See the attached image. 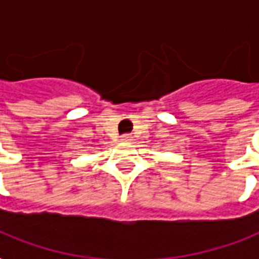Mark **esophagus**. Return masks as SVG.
<instances>
[{
    "instance_id": "esophagus-1",
    "label": "esophagus",
    "mask_w": 259,
    "mask_h": 259,
    "mask_svg": "<svg viewBox=\"0 0 259 259\" xmlns=\"http://www.w3.org/2000/svg\"><path fill=\"white\" fill-rule=\"evenodd\" d=\"M127 139H129V136H123V139H122V140H127Z\"/></svg>"
}]
</instances>
